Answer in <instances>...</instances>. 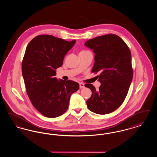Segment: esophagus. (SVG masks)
<instances>
[{
  "instance_id": "esophagus-1",
  "label": "esophagus",
  "mask_w": 157,
  "mask_h": 157,
  "mask_svg": "<svg viewBox=\"0 0 157 157\" xmlns=\"http://www.w3.org/2000/svg\"><path fill=\"white\" fill-rule=\"evenodd\" d=\"M79 87L81 89L85 88V84L83 83H79Z\"/></svg>"
}]
</instances>
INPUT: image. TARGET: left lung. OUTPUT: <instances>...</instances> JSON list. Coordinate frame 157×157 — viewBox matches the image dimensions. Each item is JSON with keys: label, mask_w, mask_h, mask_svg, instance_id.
Wrapping results in <instances>:
<instances>
[{"label": "left lung", "mask_w": 157, "mask_h": 157, "mask_svg": "<svg viewBox=\"0 0 157 157\" xmlns=\"http://www.w3.org/2000/svg\"><path fill=\"white\" fill-rule=\"evenodd\" d=\"M85 45L95 53L92 72H99V90L90 83L85 85L92 91L86 104L90 111L108 114L117 109L127 96L133 78L131 53L118 36L109 34L87 40Z\"/></svg>", "instance_id": "left-lung-1"}]
</instances>
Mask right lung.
<instances>
[{
  "mask_svg": "<svg viewBox=\"0 0 157 157\" xmlns=\"http://www.w3.org/2000/svg\"><path fill=\"white\" fill-rule=\"evenodd\" d=\"M75 42L42 35L26 47L22 64L26 92L33 106L46 117H58L66 112L71 95L79 90L77 82L54 78Z\"/></svg>",
  "mask_w": 157,
  "mask_h": 157,
  "instance_id": "obj_1",
  "label": "right lung"
}]
</instances>
